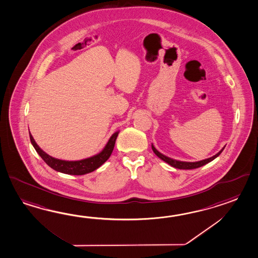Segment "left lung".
<instances>
[{
  "mask_svg": "<svg viewBox=\"0 0 258 258\" xmlns=\"http://www.w3.org/2000/svg\"><path fill=\"white\" fill-rule=\"evenodd\" d=\"M224 148H225V147H223L222 149L220 150L217 155H214V156L210 157V158L205 159V160L198 161V162H183V161H178L175 160V159H172V158H169V157H167L166 155L161 154L160 152H158L157 150L155 149V146L152 144V149L154 151V153H155V155H157L162 160L165 161L167 164H169L170 166H173V167H176V168H178V169H194V168H198V167H200V166H205L207 163H209V162L214 160L215 158H217L218 155L222 153Z\"/></svg>",
  "mask_w": 258,
  "mask_h": 258,
  "instance_id": "8db88e82",
  "label": "left lung"
}]
</instances>
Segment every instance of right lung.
Wrapping results in <instances>:
<instances>
[{"label":"right lung","mask_w":258,"mask_h":258,"mask_svg":"<svg viewBox=\"0 0 258 258\" xmlns=\"http://www.w3.org/2000/svg\"><path fill=\"white\" fill-rule=\"evenodd\" d=\"M117 135H118V132H115L109 139L108 143L105 145L103 151L98 155L83 160L64 161L53 158L52 156L47 155L45 152H43L38 146V144L36 143L32 135L29 132L30 142L32 143L35 150L37 151V153L40 155V157L43 159L46 164L56 171L69 174V175H84L87 173L94 171L95 169H97L98 167L102 166L112 154L115 147V140L117 138Z\"/></svg>","instance_id":"1"}]
</instances>
